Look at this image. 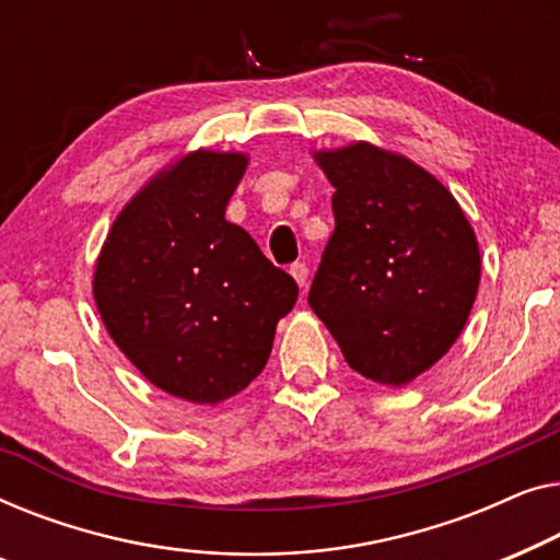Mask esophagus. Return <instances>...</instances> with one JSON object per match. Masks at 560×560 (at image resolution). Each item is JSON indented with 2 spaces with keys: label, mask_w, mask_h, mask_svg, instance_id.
Segmentation results:
<instances>
[{
  "label": "esophagus",
  "mask_w": 560,
  "mask_h": 560,
  "mask_svg": "<svg viewBox=\"0 0 560 560\" xmlns=\"http://www.w3.org/2000/svg\"><path fill=\"white\" fill-rule=\"evenodd\" d=\"M291 277H294V281L299 283V287H306V279H310V269H306V264H291L289 269Z\"/></svg>",
  "instance_id": "34e87169"
}]
</instances>
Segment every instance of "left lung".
I'll return each mask as SVG.
<instances>
[{
    "mask_svg": "<svg viewBox=\"0 0 560 560\" xmlns=\"http://www.w3.org/2000/svg\"><path fill=\"white\" fill-rule=\"evenodd\" d=\"M314 162L335 187V233L310 306L368 381L400 388L446 355L477 299L475 228L439 179L398 152L352 141Z\"/></svg>",
    "mask_w": 560,
    "mask_h": 560,
    "instance_id": "obj_1",
    "label": "left lung"
}]
</instances>
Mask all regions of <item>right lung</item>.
<instances>
[{
  "instance_id": "1",
  "label": "right lung",
  "mask_w": 560,
  "mask_h": 560,
  "mask_svg": "<svg viewBox=\"0 0 560 560\" xmlns=\"http://www.w3.org/2000/svg\"><path fill=\"white\" fill-rule=\"evenodd\" d=\"M243 152L195 149L124 205L93 271L98 314L131 365L170 396L218 406L271 355L296 281L225 220Z\"/></svg>"
}]
</instances>
